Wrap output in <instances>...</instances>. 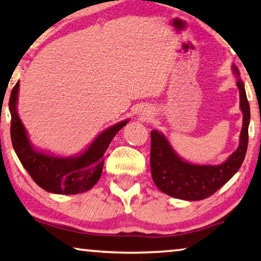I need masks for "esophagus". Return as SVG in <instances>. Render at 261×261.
<instances>
[{"mask_svg": "<svg viewBox=\"0 0 261 261\" xmlns=\"http://www.w3.org/2000/svg\"><path fill=\"white\" fill-rule=\"evenodd\" d=\"M150 115H151V111L148 110L147 108H145L144 110L140 111V114H139V116H140V117H142V118H146V117H148V116H150Z\"/></svg>", "mask_w": 261, "mask_h": 261, "instance_id": "1", "label": "esophagus"}]
</instances>
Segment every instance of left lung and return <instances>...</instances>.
Wrapping results in <instances>:
<instances>
[{
    "instance_id": "left-lung-1",
    "label": "left lung",
    "mask_w": 261,
    "mask_h": 261,
    "mask_svg": "<svg viewBox=\"0 0 261 261\" xmlns=\"http://www.w3.org/2000/svg\"><path fill=\"white\" fill-rule=\"evenodd\" d=\"M243 111V127L239 145L221 165H195L181 159L161 132L151 131V173L156 187L167 195L186 201H198L212 196L241 168L249 144L250 105L239 71L232 66Z\"/></svg>"
}]
</instances>
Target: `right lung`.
<instances>
[{
	"mask_svg": "<svg viewBox=\"0 0 261 261\" xmlns=\"http://www.w3.org/2000/svg\"><path fill=\"white\" fill-rule=\"evenodd\" d=\"M19 82L11 90L9 110L11 114L10 136L14 150L23 167L44 190L63 195H74L93 188L102 174L105 153L116 134L126 125L129 119L108 127L95 138L81 154L56 156L37 151L29 140L25 127L17 114Z\"/></svg>",
	"mask_w": 261,
	"mask_h": 261,
	"instance_id": "add662e5",
	"label": "right lung"
}]
</instances>
